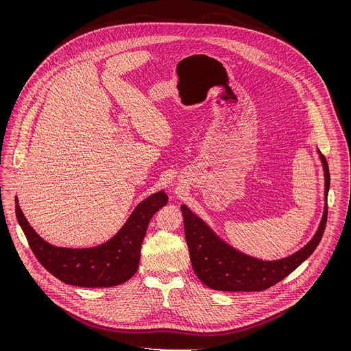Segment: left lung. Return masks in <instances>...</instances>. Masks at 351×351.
Here are the masks:
<instances>
[{
  "mask_svg": "<svg viewBox=\"0 0 351 351\" xmlns=\"http://www.w3.org/2000/svg\"><path fill=\"white\" fill-rule=\"evenodd\" d=\"M318 151V150H317ZM325 176V206L317 232L313 238L295 254L278 259L263 261L241 251L222 241L200 217L188 206L182 205L184 233L189 250L192 267L202 283L212 289L228 292H254L265 291L279 283L292 271L308 259L324 235L328 219V192L330 186V173L325 156L318 151Z\"/></svg>",
  "mask_w": 351,
  "mask_h": 351,
  "instance_id": "1",
  "label": "left lung"
}]
</instances>
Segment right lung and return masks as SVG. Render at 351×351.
Instances as JSON below:
<instances>
[{"label": "right lung", "instance_id": "add662e5", "mask_svg": "<svg viewBox=\"0 0 351 351\" xmlns=\"http://www.w3.org/2000/svg\"><path fill=\"white\" fill-rule=\"evenodd\" d=\"M168 202L165 191H159L136 205L125 225L113 238L96 247H56L35 233L23 216L16 197L18 223L27 238L34 255L55 278L63 283L108 288L128 282L136 272L141 247L150 219Z\"/></svg>", "mask_w": 351, "mask_h": 351}]
</instances>
